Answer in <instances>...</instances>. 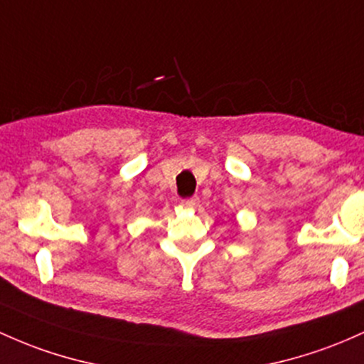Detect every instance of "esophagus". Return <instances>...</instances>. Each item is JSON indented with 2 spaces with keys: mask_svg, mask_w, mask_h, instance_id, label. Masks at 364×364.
Returning a JSON list of instances; mask_svg holds the SVG:
<instances>
[{
  "mask_svg": "<svg viewBox=\"0 0 364 364\" xmlns=\"http://www.w3.org/2000/svg\"><path fill=\"white\" fill-rule=\"evenodd\" d=\"M181 205L185 207V209H195V207L198 205V198H186V200L181 202Z\"/></svg>",
  "mask_w": 364,
  "mask_h": 364,
  "instance_id": "esophagus-1",
  "label": "esophagus"
}]
</instances>
